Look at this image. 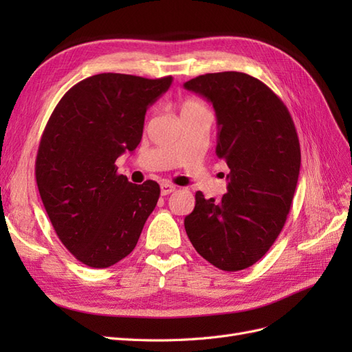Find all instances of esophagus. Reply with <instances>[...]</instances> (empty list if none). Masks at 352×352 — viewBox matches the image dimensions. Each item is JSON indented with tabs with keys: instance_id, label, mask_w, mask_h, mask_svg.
Returning a JSON list of instances; mask_svg holds the SVG:
<instances>
[{
	"instance_id": "obj_1",
	"label": "esophagus",
	"mask_w": 352,
	"mask_h": 352,
	"mask_svg": "<svg viewBox=\"0 0 352 352\" xmlns=\"http://www.w3.org/2000/svg\"><path fill=\"white\" fill-rule=\"evenodd\" d=\"M175 189H176V186H175L173 184L163 182V184H162V195H168V194H172Z\"/></svg>"
}]
</instances>
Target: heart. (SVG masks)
<instances>
[{
  "mask_svg": "<svg viewBox=\"0 0 352 352\" xmlns=\"http://www.w3.org/2000/svg\"><path fill=\"white\" fill-rule=\"evenodd\" d=\"M199 109H206V107H204V105H202L201 102L194 101V100H186V101L182 104V113H184V111L199 110Z\"/></svg>",
  "mask_w": 352,
  "mask_h": 352,
  "instance_id": "b5f03b06",
  "label": "heart"
}]
</instances>
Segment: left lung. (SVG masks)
<instances>
[{"instance_id": "obj_1", "label": "left lung", "mask_w": 352, "mask_h": 352, "mask_svg": "<svg viewBox=\"0 0 352 352\" xmlns=\"http://www.w3.org/2000/svg\"><path fill=\"white\" fill-rule=\"evenodd\" d=\"M184 87L214 107L216 154L230 170L220 201L195 194L188 238L217 269L243 270L270 250L291 211L301 166L295 124L278 95L247 73H207Z\"/></svg>"}]
</instances>
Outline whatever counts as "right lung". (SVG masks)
Masks as SVG:
<instances>
[{
	"mask_svg": "<svg viewBox=\"0 0 352 352\" xmlns=\"http://www.w3.org/2000/svg\"><path fill=\"white\" fill-rule=\"evenodd\" d=\"M170 83L172 76L95 74L63 95L41 136V199L58 239L89 267H110L129 255L157 206L158 184H131L114 163L140 145L148 105Z\"/></svg>",
	"mask_w": 352,
	"mask_h": 352,
	"instance_id": "obj_1",
	"label": "right lung"
}]
</instances>
